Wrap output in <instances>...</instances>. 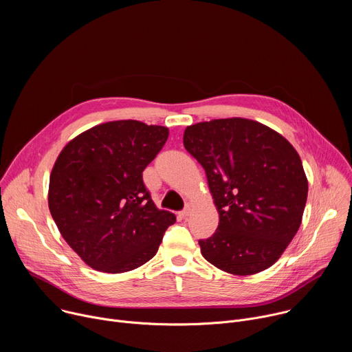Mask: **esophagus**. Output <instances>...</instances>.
Instances as JSON below:
<instances>
[{
	"label": "esophagus",
	"instance_id": "1",
	"mask_svg": "<svg viewBox=\"0 0 352 352\" xmlns=\"http://www.w3.org/2000/svg\"><path fill=\"white\" fill-rule=\"evenodd\" d=\"M190 210H192V206H190V205H186V206H185V209H184L179 214H181L182 217H188V216L190 214Z\"/></svg>",
	"mask_w": 352,
	"mask_h": 352
}]
</instances>
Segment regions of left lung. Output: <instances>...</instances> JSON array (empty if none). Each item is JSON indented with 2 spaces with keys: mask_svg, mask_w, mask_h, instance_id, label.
I'll use <instances>...</instances> for the list:
<instances>
[{
  "mask_svg": "<svg viewBox=\"0 0 352 352\" xmlns=\"http://www.w3.org/2000/svg\"><path fill=\"white\" fill-rule=\"evenodd\" d=\"M184 146L206 171L219 227L199 239L217 269L250 276L269 269L295 236L308 197V179L292 144L246 118L186 126Z\"/></svg>",
  "mask_w": 352,
  "mask_h": 352,
  "instance_id": "8db88e82",
  "label": "left lung"
}]
</instances>
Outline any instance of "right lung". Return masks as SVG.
Masks as SVG:
<instances>
[{
	"label": "right lung",
	"mask_w": 352,
	"mask_h": 352,
	"mask_svg": "<svg viewBox=\"0 0 352 352\" xmlns=\"http://www.w3.org/2000/svg\"><path fill=\"white\" fill-rule=\"evenodd\" d=\"M167 138L166 126L122 120L96 125L61 150L50 175V213L91 269H138L175 223L173 213L156 208L142 179Z\"/></svg>",
	"instance_id": "1"
}]
</instances>
